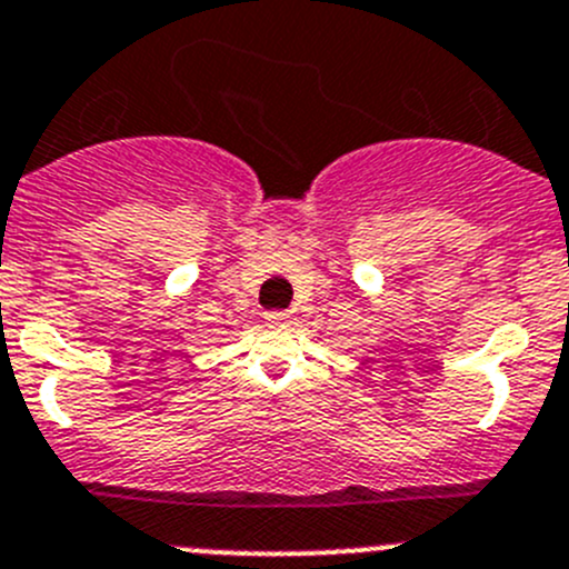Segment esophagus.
Returning a JSON list of instances; mask_svg holds the SVG:
<instances>
[{
    "instance_id": "1",
    "label": "esophagus",
    "mask_w": 569,
    "mask_h": 569,
    "mask_svg": "<svg viewBox=\"0 0 569 569\" xmlns=\"http://www.w3.org/2000/svg\"><path fill=\"white\" fill-rule=\"evenodd\" d=\"M267 322H272V326H286V322H291V315L289 311H269Z\"/></svg>"
}]
</instances>
